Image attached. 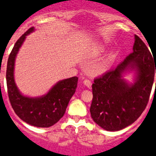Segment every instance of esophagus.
Wrapping results in <instances>:
<instances>
[{
  "label": "esophagus",
  "mask_w": 156,
  "mask_h": 156,
  "mask_svg": "<svg viewBox=\"0 0 156 156\" xmlns=\"http://www.w3.org/2000/svg\"><path fill=\"white\" fill-rule=\"evenodd\" d=\"M83 83H84V85H86L87 87H91V82L89 79H87V78H83Z\"/></svg>",
  "instance_id": "esophagus-1"
}]
</instances>
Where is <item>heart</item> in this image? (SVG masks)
<instances>
[{"label": "heart", "mask_w": 156, "mask_h": 156, "mask_svg": "<svg viewBox=\"0 0 156 156\" xmlns=\"http://www.w3.org/2000/svg\"><path fill=\"white\" fill-rule=\"evenodd\" d=\"M113 58H114V55H111V56L109 57L108 60H107V62H110V61L112 60V59H113Z\"/></svg>", "instance_id": "1"}]
</instances>
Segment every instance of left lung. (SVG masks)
<instances>
[{
    "mask_svg": "<svg viewBox=\"0 0 156 156\" xmlns=\"http://www.w3.org/2000/svg\"><path fill=\"white\" fill-rule=\"evenodd\" d=\"M153 58L145 43L135 35L132 53L115 69L94 78L90 111L98 126L107 131H119L136 121L144 112L152 89L155 70L156 73ZM128 69L136 74L134 84L122 78V74Z\"/></svg>",
    "mask_w": 156,
    "mask_h": 156,
    "instance_id": "obj_1",
    "label": "left lung"
}]
</instances>
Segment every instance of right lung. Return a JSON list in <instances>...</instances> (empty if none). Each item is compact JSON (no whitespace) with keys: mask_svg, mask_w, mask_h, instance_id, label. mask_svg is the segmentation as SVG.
Segmentation results:
<instances>
[{"mask_svg":"<svg viewBox=\"0 0 156 156\" xmlns=\"http://www.w3.org/2000/svg\"><path fill=\"white\" fill-rule=\"evenodd\" d=\"M34 30V27L29 29L16 41L10 53L6 69L7 90L11 106L21 120L37 127H49L65 114L69 100L75 93L78 78L59 81L45 95L39 98H30L20 93L13 76L15 58L26 36Z\"/></svg>","mask_w":156,"mask_h":156,"instance_id":"right-lung-1","label":"right lung"}]
</instances>
